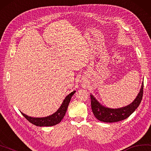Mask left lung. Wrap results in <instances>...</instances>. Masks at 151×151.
Listing matches in <instances>:
<instances>
[{
	"instance_id": "1",
	"label": "left lung",
	"mask_w": 151,
	"mask_h": 151,
	"mask_svg": "<svg viewBox=\"0 0 151 151\" xmlns=\"http://www.w3.org/2000/svg\"><path fill=\"white\" fill-rule=\"evenodd\" d=\"M143 94V82L138 95L133 102L120 108H109L102 106L96 99L93 95H90L91 98V108L96 118L101 122L106 123H114L122 121L132 114L138 108L141 102Z\"/></svg>"
}]
</instances>
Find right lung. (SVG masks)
<instances>
[{
  "label": "right lung",
  "instance_id": "1",
  "mask_svg": "<svg viewBox=\"0 0 151 151\" xmlns=\"http://www.w3.org/2000/svg\"><path fill=\"white\" fill-rule=\"evenodd\" d=\"M75 92L76 91H73L67 96L66 98L64 99L63 102L61 106H60V108L57 109L56 112H55L51 116L44 117H32L23 114L22 112H21V113L28 121L36 126H40V127L46 126L47 127V126L55 125L61 122L63 118L64 117L71 98H72L73 95L75 94Z\"/></svg>",
  "mask_w": 151,
  "mask_h": 151
}]
</instances>
